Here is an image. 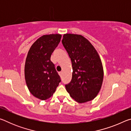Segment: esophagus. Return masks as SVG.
I'll return each mask as SVG.
<instances>
[{
	"instance_id": "34e87169",
	"label": "esophagus",
	"mask_w": 131,
	"mask_h": 131,
	"mask_svg": "<svg viewBox=\"0 0 131 131\" xmlns=\"http://www.w3.org/2000/svg\"><path fill=\"white\" fill-rule=\"evenodd\" d=\"M59 76L61 77L62 75V72H59Z\"/></svg>"
}]
</instances>
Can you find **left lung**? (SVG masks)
Returning <instances> with one entry per match:
<instances>
[{
  "instance_id": "1",
  "label": "left lung",
  "mask_w": 131,
  "mask_h": 131,
  "mask_svg": "<svg viewBox=\"0 0 131 131\" xmlns=\"http://www.w3.org/2000/svg\"><path fill=\"white\" fill-rule=\"evenodd\" d=\"M62 43L72 63V78L65 87L79 103L94 99L101 88L103 79L102 64L91 43L81 35L65 34Z\"/></svg>"
}]
</instances>
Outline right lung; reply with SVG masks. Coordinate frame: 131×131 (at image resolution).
Returning <instances> with one entry per match:
<instances>
[{
	"mask_svg": "<svg viewBox=\"0 0 131 131\" xmlns=\"http://www.w3.org/2000/svg\"><path fill=\"white\" fill-rule=\"evenodd\" d=\"M59 34L43 35L32 44L25 65V78L29 91L34 96L46 100L55 92L61 81L51 55L61 41Z\"/></svg>",
	"mask_w": 131,
	"mask_h": 131,
	"instance_id": "1",
	"label": "right lung"
}]
</instances>
